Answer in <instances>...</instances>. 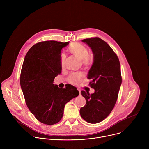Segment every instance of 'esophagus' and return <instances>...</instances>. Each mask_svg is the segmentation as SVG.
Wrapping results in <instances>:
<instances>
[{
    "label": "esophagus",
    "mask_w": 149,
    "mask_h": 149,
    "mask_svg": "<svg viewBox=\"0 0 149 149\" xmlns=\"http://www.w3.org/2000/svg\"><path fill=\"white\" fill-rule=\"evenodd\" d=\"M78 91H79V95H81V90H78Z\"/></svg>",
    "instance_id": "obj_1"
}]
</instances>
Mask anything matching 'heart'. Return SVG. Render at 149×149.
Masks as SVG:
<instances>
[{
	"label": "heart",
	"instance_id": "heart-1",
	"mask_svg": "<svg viewBox=\"0 0 149 149\" xmlns=\"http://www.w3.org/2000/svg\"><path fill=\"white\" fill-rule=\"evenodd\" d=\"M68 51L71 54L81 60V62L85 67H88L92 64L93 57L91 55L88 54V48L84 45L78 43V42H74L69 47ZM65 61V56L64 54H62L61 57V62L62 67L64 65ZM84 74L81 72L72 73L70 75L68 79L70 83L77 84L84 79Z\"/></svg>",
	"mask_w": 149,
	"mask_h": 149
}]
</instances>
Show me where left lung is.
Here are the masks:
<instances>
[{"label": "left lung", "mask_w": 149, "mask_h": 149, "mask_svg": "<svg viewBox=\"0 0 149 149\" xmlns=\"http://www.w3.org/2000/svg\"><path fill=\"white\" fill-rule=\"evenodd\" d=\"M92 49L94 62L89 71L90 86L93 94L82 91L86 104L81 108V117L92 124L100 123L111 113L117 101L122 78L117 55L104 40L95 37L82 40Z\"/></svg>", "instance_id": "obj_1"}]
</instances>
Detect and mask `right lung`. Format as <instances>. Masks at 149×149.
Instances as JSON below:
<instances>
[{
	"mask_svg": "<svg viewBox=\"0 0 149 149\" xmlns=\"http://www.w3.org/2000/svg\"><path fill=\"white\" fill-rule=\"evenodd\" d=\"M68 44L55 40L40 42L30 48L25 57L20 87L29 110L42 123H58L66 103L79 95L71 85L61 88L53 83L61 72V49Z\"/></svg>",
	"mask_w": 149,
	"mask_h": 149,
	"instance_id": "add662e5",
	"label": "right lung"
}]
</instances>
